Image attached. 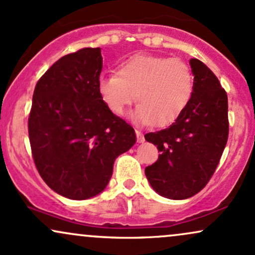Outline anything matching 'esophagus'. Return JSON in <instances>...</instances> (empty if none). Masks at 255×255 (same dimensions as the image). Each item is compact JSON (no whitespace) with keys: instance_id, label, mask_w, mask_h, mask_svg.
<instances>
[{"instance_id":"obj_1","label":"esophagus","mask_w":255,"mask_h":255,"mask_svg":"<svg viewBox=\"0 0 255 255\" xmlns=\"http://www.w3.org/2000/svg\"><path fill=\"white\" fill-rule=\"evenodd\" d=\"M136 136H137V142H138V143L144 142V137H143V134H142V132H140V131L136 130Z\"/></svg>"}]
</instances>
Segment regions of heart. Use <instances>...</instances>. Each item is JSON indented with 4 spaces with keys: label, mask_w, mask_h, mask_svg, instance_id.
I'll use <instances>...</instances> for the list:
<instances>
[{
    "label": "heart",
    "mask_w": 255,
    "mask_h": 255,
    "mask_svg": "<svg viewBox=\"0 0 255 255\" xmlns=\"http://www.w3.org/2000/svg\"><path fill=\"white\" fill-rule=\"evenodd\" d=\"M98 92L107 109L122 116L133 103L130 118L137 124L167 127L186 109L193 92V75L179 58L134 55L118 65L117 74L99 77Z\"/></svg>",
    "instance_id": "obj_1"
}]
</instances>
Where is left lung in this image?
<instances>
[{
	"instance_id": "8db88e82",
	"label": "left lung",
	"mask_w": 255,
	"mask_h": 255,
	"mask_svg": "<svg viewBox=\"0 0 255 255\" xmlns=\"http://www.w3.org/2000/svg\"><path fill=\"white\" fill-rule=\"evenodd\" d=\"M192 97L170 127L145 134L157 145V161L145 168L155 192L168 199H187L202 191L215 173L229 133L228 98L215 74L190 59Z\"/></svg>"
}]
</instances>
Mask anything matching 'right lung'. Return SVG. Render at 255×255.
Masks as SVG:
<instances>
[{"label":"right lung","mask_w":255,"mask_h":255,"mask_svg":"<svg viewBox=\"0 0 255 255\" xmlns=\"http://www.w3.org/2000/svg\"><path fill=\"white\" fill-rule=\"evenodd\" d=\"M100 47L59 58L38 81L28 136L39 174L65 198L85 200L109 185L116 158L136 143L134 130L101 100Z\"/></svg>","instance_id":"1"}]
</instances>
